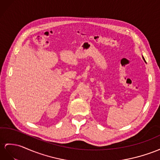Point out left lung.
Listing matches in <instances>:
<instances>
[{
	"instance_id": "left-lung-1",
	"label": "left lung",
	"mask_w": 160,
	"mask_h": 160,
	"mask_svg": "<svg viewBox=\"0 0 160 160\" xmlns=\"http://www.w3.org/2000/svg\"><path fill=\"white\" fill-rule=\"evenodd\" d=\"M142 59L144 60V61H145V62H146V61H145V58H144V57H143V56H142Z\"/></svg>"
}]
</instances>
